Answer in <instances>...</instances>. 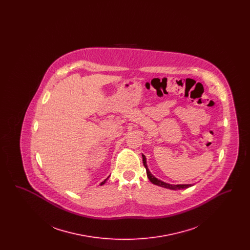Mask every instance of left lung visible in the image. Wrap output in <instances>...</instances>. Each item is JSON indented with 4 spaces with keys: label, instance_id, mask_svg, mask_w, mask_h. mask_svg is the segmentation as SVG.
<instances>
[{
    "label": "left lung",
    "instance_id": "8db88e82",
    "mask_svg": "<svg viewBox=\"0 0 250 250\" xmlns=\"http://www.w3.org/2000/svg\"><path fill=\"white\" fill-rule=\"evenodd\" d=\"M143 165L146 168V172H147V176L149 180L155 184L156 186H159V187H162V188H168V189H172V190H178V189H183V188H190L192 187V185H169V184H167L164 183L158 179L155 178V176L149 171L147 165H146V159H145V156L143 155Z\"/></svg>",
    "mask_w": 250,
    "mask_h": 250
}]
</instances>
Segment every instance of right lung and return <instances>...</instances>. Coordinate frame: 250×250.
Returning <instances> with one entry per match:
<instances>
[{"label": "right lung", "instance_id": "obj_1", "mask_svg": "<svg viewBox=\"0 0 250 250\" xmlns=\"http://www.w3.org/2000/svg\"><path fill=\"white\" fill-rule=\"evenodd\" d=\"M105 181H106V180H105ZM105 181H104V182H102V183H101V184H100V185H103V184H104V183H105Z\"/></svg>", "mask_w": 250, "mask_h": 250}]
</instances>
